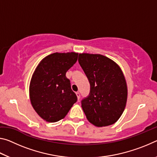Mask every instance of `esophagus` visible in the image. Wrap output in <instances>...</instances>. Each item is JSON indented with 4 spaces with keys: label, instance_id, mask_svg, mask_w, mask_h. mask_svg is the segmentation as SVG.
<instances>
[{
    "label": "esophagus",
    "instance_id": "1",
    "mask_svg": "<svg viewBox=\"0 0 157 157\" xmlns=\"http://www.w3.org/2000/svg\"><path fill=\"white\" fill-rule=\"evenodd\" d=\"M76 95H77V97H78V99L79 100V98H80V94H79V92H77L76 93Z\"/></svg>",
    "mask_w": 157,
    "mask_h": 157
}]
</instances>
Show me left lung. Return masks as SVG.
Wrapping results in <instances>:
<instances>
[{"mask_svg":"<svg viewBox=\"0 0 157 157\" xmlns=\"http://www.w3.org/2000/svg\"><path fill=\"white\" fill-rule=\"evenodd\" d=\"M78 62L91 86L88 96L81 101L86 118L97 127L116 123L123 112L127 98L121 69L109 58L99 54H79Z\"/></svg>","mask_w":157,"mask_h":157,"instance_id":"8db88e82","label":"left lung"}]
</instances>
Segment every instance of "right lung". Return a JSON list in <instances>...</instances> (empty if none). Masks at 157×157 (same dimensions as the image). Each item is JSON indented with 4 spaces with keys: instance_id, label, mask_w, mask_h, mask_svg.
I'll list each match as a JSON object with an SVG mask.
<instances>
[{
    "instance_id": "right-lung-1",
    "label": "right lung",
    "mask_w": 157,
    "mask_h": 157,
    "mask_svg": "<svg viewBox=\"0 0 157 157\" xmlns=\"http://www.w3.org/2000/svg\"><path fill=\"white\" fill-rule=\"evenodd\" d=\"M78 57L75 52L53 53L42 59L34 71L30 84V101L44 120L60 121L78 100L66 76Z\"/></svg>"
}]
</instances>
